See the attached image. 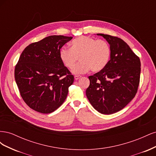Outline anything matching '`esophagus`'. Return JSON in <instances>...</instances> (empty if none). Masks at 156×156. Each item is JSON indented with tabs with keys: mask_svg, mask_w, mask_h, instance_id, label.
Masks as SVG:
<instances>
[{
	"mask_svg": "<svg viewBox=\"0 0 156 156\" xmlns=\"http://www.w3.org/2000/svg\"><path fill=\"white\" fill-rule=\"evenodd\" d=\"M80 78H81V76H79V75H75L74 76V79L75 81H77V80H79Z\"/></svg>",
	"mask_w": 156,
	"mask_h": 156,
	"instance_id": "esophagus-1",
	"label": "esophagus"
}]
</instances>
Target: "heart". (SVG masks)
Here are the masks:
<instances>
[{"label": "heart", "mask_w": 156, "mask_h": 156, "mask_svg": "<svg viewBox=\"0 0 156 156\" xmlns=\"http://www.w3.org/2000/svg\"><path fill=\"white\" fill-rule=\"evenodd\" d=\"M70 45V49L64 48L60 50V57L69 69H72L80 58L81 62L72 70L74 74H84L91 69L94 72H101L110 60L111 48L104 40L81 36L74 39Z\"/></svg>", "instance_id": "obj_1"}]
</instances>
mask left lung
<instances>
[{
	"mask_svg": "<svg viewBox=\"0 0 156 156\" xmlns=\"http://www.w3.org/2000/svg\"><path fill=\"white\" fill-rule=\"evenodd\" d=\"M97 35L109 44L111 58L104 69L88 77L86 95L96 111L111 115L122 110L135 97L139 84L140 61L124 40L108 34Z\"/></svg>",
	"mask_w": 156,
	"mask_h": 156,
	"instance_id": "1",
	"label": "left lung"
}]
</instances>
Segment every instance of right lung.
Here are the masks:
<instances>
[{"mask_svg": "<svg viewBox=\"0 0 156 156\" xmlns=\"http://www.w3.org/2000/svg\"><path fill=\"white\" fill-rule=\"evenodd\" d=\"M72 37L49 36L28 45L15 68L23 100L33 110L48 114L62 105L74 81L60 57V49Z\"/></svg>", "mask_w": 156, "mask_h": 156, "instance_id": "obj_1", "label": "right lung"}]
</instances>
